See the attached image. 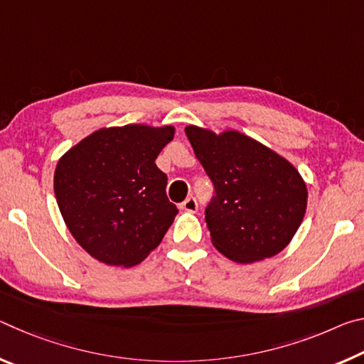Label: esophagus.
<instances>
[{
  "instance_id": "esophagus-1",
  "label": "esophagus",
  "mask_w": 364,
  "mask_h": 364,
  "mask_svg": "<svg viewBox=\"0 0 364 364\" xmlns=\"http://www.w3.org/2000/svg\"><path fill=\"white\" fill-rule=\"evenodd\" d=\"M181 208L189 213H196L197 212V200L194 199V197H188V199L181 204Z\"/></svg>"
}]
</instances>
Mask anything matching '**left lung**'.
<instances>
[{
	"label": "left lung",
	"instance_id": "8db88e82",
	"mask_svg": "<svg viewBox=\"0 0 364 364\" xmlns=\"http://www.w3.org/2000/svg\"><path fill=\"white\" fill-rule=\"evenodd\" d=\"M215 186L205 208L212 244L236 263L274 257L292 241L306 210V184L294 165L234 130L184 128Z\"/></svg>",
	"mask_w": 364,
	"mask_h": 364
}]
</instances>
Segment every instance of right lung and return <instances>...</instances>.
I'll return each instance as SVG.
<instances>
[{"label":"right lung","mask_w":364,"mask_h":364,"mask_svg":"<svg viewBox=\"0 0 364 364\" xmlns=\"http://www.w3.org/2000/svg\"><path fill=\"white\" fill-rule=\"evenodd\" d=\"M171 125L101 128L70 147L54 171V194L75 241L106 264L130 268L162 241L178 213L157 168Z\"/></svg>","instance_id":"1"}]
</instances>
